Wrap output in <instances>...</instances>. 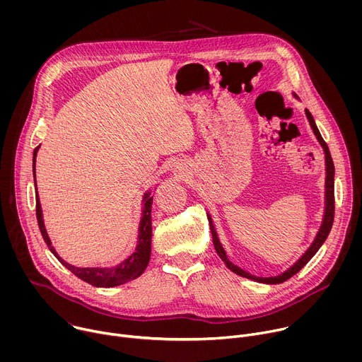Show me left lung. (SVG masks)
<instances>
[{"label":"left lung","instance_id":"left-lung-1","mask_svg":"<svg viewBox=\"0 0 362 362\" xmlns=\"http://www.w3.org/2000/svg\"><path fill=\"white\" fill-rule=\"evenodd\" d=\"M295 95V94H293ZM296 97V95H295ZM305 115H306V119L309 122V124H311V129L314 132V134L317 136L320 144L324 148V154H325V211H324V218H322V223L320 226V230L314 239V242L311 243V246L308 247V250L299 257V259L291 267L288 268L284 274L278 275V276H269V278H262V276H255V275H250L249 272L240 269L239 267H236L235 264H232L228 256H226V252L218 238V233H216V229H215V225H214V221L211 218V215L208 214V221H209V226H211V232H212V239H214V245H215V249L218 252V255L221 256V259L226 264V267L235 272L236 275L239 276H243V278H247V279H252V281H256V282H261V284H271V285H275V284H282L285 281H288L289 278H292L295 274H298L309 261L313 259V256L320 250V247L324 245V242L327 240L329 232H331V228H332V223H334V214H335V197H334V176H335V168H334V162H332V158H331V153H329V148L327 146V143L324 141L317 124H315V120L313 117V115L309 113L308 109H305Z\"/></svg>","mask_w":362,"mask_h":362}]
</instances>
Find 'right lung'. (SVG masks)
Segmentation results:
<instances>
[{"label": "right lung", "instance_id": "1", "mask_svg": "<svg viewBox=\"0 0 362 362\" xmlns=\"http://www.w3.org/2000/svg\"><path fill=\"white\" fill-rule=\"evenodd\" d=\"M38 148H40V146H37L34 148V153H33V175H34L35 190H37L35 158H37ZM151 203H153V196H150V192H146L144 196H143V211H141V219H140V223H139V236H137L136 250L122 264H119L116 267H112V268H77L74 265H70L69 262H66L63 259V257L59 256L54 246L51 245V240L48 238L45 226H44L42 211H41L38 193L35 194V215H37L38 228H40V232L42 235L44 242L47 243L48 249L53 252V255L69 271H71L77 278L83 279L84 282L93 285V286L112 288V286L126 284L132 279H136L137 276H140L144 272V269L148 265L150 253H151Z\"/></svg>", "mask_w": 362, "mask_h": 362}]
</instances>
